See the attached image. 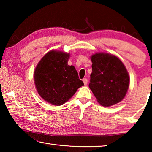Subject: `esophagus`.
Masks as SVG:
<instances>
[{
    "instance_id": "esophagus-1",
    "label": "esophagus",
    "mask_w": 152,
    "mask_h": 152,
    "mask_svg": "<svg viewBox=\"0 0 152 152\" xmlns=\"http://www.w3.org/2000/svg\"><path fill=\"white\" fill-rule=\"evenodd\" d=\"M88 79L87 78H84L83 79V82H84V85H86L87 84H88Z\"/></svg>"
}]
</instances>
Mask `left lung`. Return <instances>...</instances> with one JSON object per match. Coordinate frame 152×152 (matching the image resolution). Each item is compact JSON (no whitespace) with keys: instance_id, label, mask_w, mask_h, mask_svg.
Here are the masks:
<instances>
[{"instance_id":"8db88e82","label":"left lung","mask_w":152,"mask_h":152,"mask_svg":"<svg viewBox=\"0 0 152 152\" xmlns=\"http://www.w3.org/2000/svg\"><path fill=\"white\" fill-rule=\"evenodd\" d=\"M92 72L89 88L102 106L110 107L122 101L129 85V76L119 58L107 53L91 56Z\"/></svg>"}]
</instances>
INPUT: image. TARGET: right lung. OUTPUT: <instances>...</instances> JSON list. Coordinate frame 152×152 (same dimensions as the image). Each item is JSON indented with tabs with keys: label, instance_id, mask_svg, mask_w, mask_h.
<instances>
[{
	"label": "right lung",
	"instance_id": "obj_1",
	"mask_svg": "<svg viewBox=\"0 0 152 152\" xmlns=\"http://www.w3.org/2000/svg\"><path fill=\"white\" fill-rule=\"evenodd\" d=\"M69 58V53L50 51L35 69L34 81L38 94L51 104H64L84 86L74 66L68 65Z\"/></svg>",
	"mask_w": 152,
	"mask_h": 152
}]
</instances>
